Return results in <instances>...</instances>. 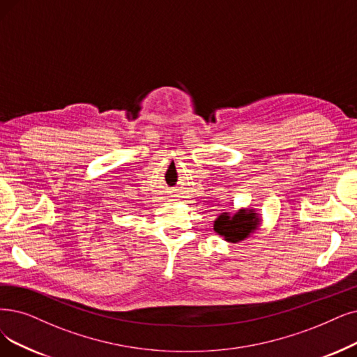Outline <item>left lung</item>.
Segmentation results:
<instances>
[{"mask_svg":"<svg viewBox=\"0 0 357 357\" xmlns=\"http://www.w3.org/2000/svg\"><path fill=\"white\" fill-rule=\"evenodd\" d=\"M258 225V218H256V212L250 211H240L236 215L230 217L228 213H222L213 224V230L220 236H222L227 241H236L245 240L250 233L256 230Z\"/></svg>","mask_w":357,"mask_h":357,"instance_id":"obj_1","label":"left lung"}]
</instances>
